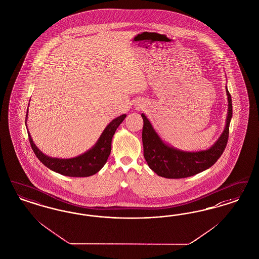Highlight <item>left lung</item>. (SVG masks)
Masks as SVG:
<instances>
[{
    "instance_id": "8db88e82",
    "label": "left lung",
    "mask_w": 259,
    "mask_h": 259,
    "mask_svg": "<svg viewBox=\"0 0 259 259\" xmlns=\"http://www.w3.org/2000/svg\"><path fill=\"white\" fill-rule=\"evenodd\" d=\"M228 96V115L223 133L206 150L183 151L164 143L153 128L144 114L143 119V156L148 166L157 175L168 179L187 178L208 169L221 157L229 139V128L232 116V97Z\"/></svg>"
}]
</instances>
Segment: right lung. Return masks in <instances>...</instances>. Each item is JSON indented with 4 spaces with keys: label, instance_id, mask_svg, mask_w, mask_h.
<instances>
[{
    "label": "right lung",
    "instance_id": "1",
    "mask_svg": "<svg viewBox=\"0 0 259 259\" xmlns=\"http://www.w3.org/2000/svg\"><path fill=\"white\" fill-rule=\"evenodd\" d=\"M27 113H28V109L27 110L26 124H27ZM125 116L126 115L124 114L113 119L106 126L102 134L100 135L98 142L92 148H90L88 151L81 154L79 156L71 158V159H58V158H52L47 156L36 146L29 132H27L28 140L36 157L48 168L64 176L89 177L98 173V171L101 169L106 163L108 157L111 153L113 136L115 135L116 128L124 120Z\"/></svg>",
    "mask_w": 259,
    "mask_h": 259
}]
</instances>
